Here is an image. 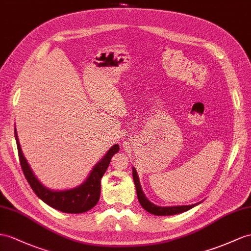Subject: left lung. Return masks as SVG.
<instances>
[{
	"label": "left lung",
	"instance_id": "1",
	"mask_svg": "<svg viewBox=\"0 0 251 251\" xmlns=\"http://www.w3.org/2000/svg\"><path fill=\"white\" fill-rule=\"evenodd\" d=\"M133 180H134V184H135L136 187V193H137V197L140 205H142L144 209L149 212L151 214H154V215L157 216H166V215H175V214H180L183 212H186L188 210H191L192 207L195 205L199 204L200 202L196 204H191V205H178V206H158L155 205L147 199L145 196V194L142 189V186L139 184V180H138V176L135 168H133Z\"/></svg>",
	"mask_w": 251,
	"mask_h": 251
}]
</instances>
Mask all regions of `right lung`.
<instances>
[{
  "instance_id": "add662e5",
  "label": "right lung",
  "mask_w": 251,
  "mask_h": 251,
  "mask_svg": "<svg viewBox=\"0 0 251 251\" xmlns=\"http://www.w3.org/2000/svg\"><path fill=\"white\" fill-rule=\"evenodd\" d=\"M15 137L23 174L25 176L28 184L32 187L35 194L37 195L44 202H46L48 205L52 206L53 209L71 214L87 212L90 209H93V207L98 203V201L100 199L101 193V179L103 175L105 174L113 155L119 151L118 145H114L112 148L106 152V154L103 156V158H101V160L96 164V166L89 174L88 178L85 180V182H83L81 185L72 189H67V191H51V189H49L41 184L38 179L35 176L32 169L28 166L25 157H24L22 153L16 127Z\"/></svg>"
}]
</instances>
